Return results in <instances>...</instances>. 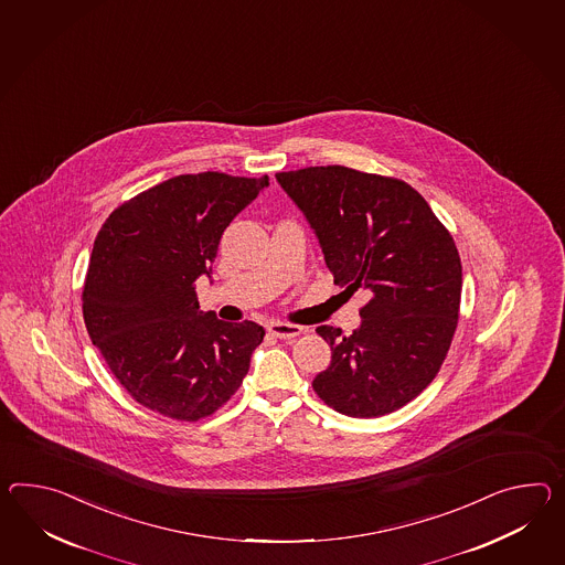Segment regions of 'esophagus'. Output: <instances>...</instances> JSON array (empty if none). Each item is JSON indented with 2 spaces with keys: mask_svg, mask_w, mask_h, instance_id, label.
<instances>
[{
  "mask_svg": "<svg viewBox=\"0 0 565 565\" xmlns=\"http://www.w3.org/2000/svg\"><path fill=\"white\" fill-rule=\"evenodd\" d=\"M267 331L271 332L277 339H294L298 334H302V327L298 324H288V322H269Z\"/></svg>",
  "mask_w": 565,
  "mask_h": 565,
  "instance_id": "esophagus-1",
  "label": "esophagus"
}]
</instances>
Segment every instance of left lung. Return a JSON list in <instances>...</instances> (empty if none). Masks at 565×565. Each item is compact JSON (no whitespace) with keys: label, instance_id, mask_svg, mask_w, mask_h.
Segmentation results:
<instances>
[{"label":"left lung","instance_id":"8db88e82","mask_svg":"<svg viewBox=\"0 0 565 565\" xmlns=\"http://www.w3.org/2000/svg\"><path fill=\"white\" fill-rule=\"evenodd\" d=\"M276 180L317 234L334 284L370 298L353 334L318 327L332 361L315 392L353 418L398 411L435 380L451 347L461 300L454 236L404 181L341 166Z\"/></svg>","mask_w":565,"mask_h":565}]
</instances>
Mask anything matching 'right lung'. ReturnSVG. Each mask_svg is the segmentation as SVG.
Masks as SVG:
<instances>
[{
    "label": "right lung",
    "instance_id": "right-lung-1",
    "mask_svg": "<svg viewBox=\"0 0 565 565\" xmlns=\"http://www.w3.org/2000/svg\"><path fill=\"white\" fill-rule=\"evenodd\" d=\"M267 185V175H178L116 207L97 233L85 327L116 380L154 413L198 420L247 375L263 327L202 312L195 279L212 277L222 233Z\"/></svg>",
    "mask_w": 565,
    "mask_h": 565
}]
</instances>
